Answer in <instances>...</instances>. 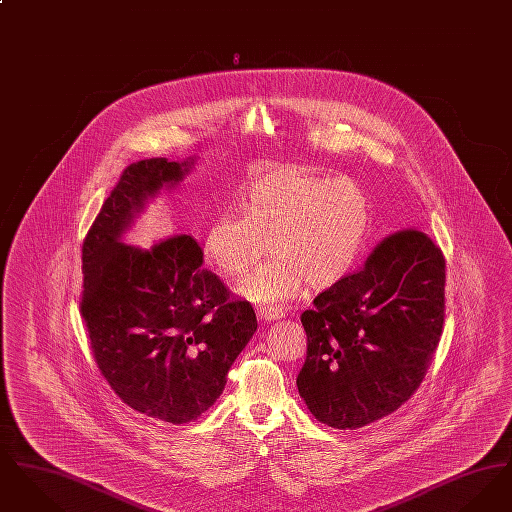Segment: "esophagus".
<instances>
[{
	"mask_svg": "<svg viewBox=\"0 0 512 512\" xmlns=\"http://www.w3.org/2000/svg\"><path fill=\"white\" fill-rule=\"evenodd\" d=\"M257 315H259L261 320H265V322H272V320H280V318L284 317V311L263 307V309H257Z\"/></svg>",
	"mask_w": 512,
	"mask_h": 512,
	"instance_id": "1",
	"label": "esophagus"
}]
</instances>
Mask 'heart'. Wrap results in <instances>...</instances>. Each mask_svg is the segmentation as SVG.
<instances>
[{
    "label": "heart",
    "mask_w": 512,
    "mask_h": 512,
    "mask_svg": "<svg viewBox=\"0 0 512 512\" xmlns=\"http://www.w3.org/2000/svg\"><path fill=\"white\" fill-rule=\"evenodd\" d=\"M238 213L207 224L201 255L222 278H238L268 244L272 255L240 284V293L259 305H280L307 284L313 290L338 284L355 267L370 232L361 186L307 167L259 174L240 197Z\"/></svg>",
    "instance_id": "1"
}]
</instances>
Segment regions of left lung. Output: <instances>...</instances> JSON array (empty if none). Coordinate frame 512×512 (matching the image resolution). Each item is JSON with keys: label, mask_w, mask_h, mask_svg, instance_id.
Wrapping results in <instances>:
<instances>
[{"label": "left lung", "mask_w": 512, "mask_h": 512, "mask_svg": "<svg viewBox=\"0 0 512 512\" xmlns=\"http://www.w3.org/2000/svg\"><path fill=\"white\" fill-rule=\"evenodd\" d=\"M445 318V257L424 232L384 238L365 267L318 293L301 315L307 359L297 390L322 424L357 430L420 386Z\"/></svg>", "instance_id": "obj_1"}]
</instances>
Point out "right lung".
<instances>
[{
    "mask_svg": "<svg viewBox=\"0 0 512 512\" xmlns=\"http://www.w3.org/2000/svg\"><path fill=\"white\" fill-rule=\"evenodd\" d=\"M192 167L194 157L126 167L82 244L80 313L99 370L128 407L172 424L192 422L219 399L257 330L253 307L203 268L192 236L151 249L121 242L147 199Z\"/></svg>",
    "mask_w": 512,
    "mask_h": 512,
    "instance_id": "1",
    "label": "right lung"
}]
</instances>
